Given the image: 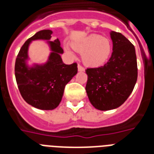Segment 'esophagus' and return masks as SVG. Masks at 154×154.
I'll return each mask as SVG.
<instances>
[{"label":"esophagus","mask_w":154,"mask_h":154,"mask_svg":"<svg viewBox=\"0 0 154 154\" xmlns=\"http://www.w3.org/2000/svg\"><path fill=\"white\" fill-rule=\"evenodd\" d=\"M77 68H78V71H80V72H84V71H85V68L83 67L82 65H78Z\"/></svg>","instance_id":"esophagus-1"}]
</instances>
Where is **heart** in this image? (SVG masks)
Segmentation results:
<instances>
[{"label": "heart", "mask_w": 154, "mask_h": 154, "mask_svg": "<svg viewBox=\"0 0 154 154\" xmlns=\"http://www.w3.org/2000/svg\"><path fill=\"white\" fill-rule=\"evenodd\" d=\"M72 49L82 53L83 62L89 67H100L108 60L111 53L109 40L100 35L91 34L72 43ZM66 51L72 54L69 49Z\"/></svg>", "instance_id": "heart-1"}]
</instances>
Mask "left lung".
Instances as JSON below:
<instances>
[{
	"label": "left lung",
	"mask_w": 154,
	"mask_h": 154,
	"mask_svg": "<svg viewBox=\"0 0 154 154\" xmlns=\"http://www.w3.org/2000/svg\"><path fill=\"white\" fill-rule=\"evenodd\" d=\"M112 53L106 64L85 70V86L89 101L99 110L119 107L134 90L137 80V64L134 45L120 32H110Z\"/></svg>",
	"instance_id": "obj_1"
}]
</instances>
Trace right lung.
Segmentation results:
<instances>
[{"mask_svg":"<svg viewBox=\"0 0 154 154\" xmlns=\"http://www.w3.org/2000/svg\"><path fill=\"white\" fill-rule=\"evenodd\" d=\"M51 30L37 32L25 42L18 53L15 62V77L18 89L23 99L33 107L50 110L59 105L62 98L65 85L77 74V64L65 65L60 54L63 53L58 39L49 42L53 52L49 60L44 65L28 68V48L33 40H49Z\"/></svg>","mask_w":154,"mask_h":154,"instance_id":"right-lung-1","label":"right lung"}]
</instances>
